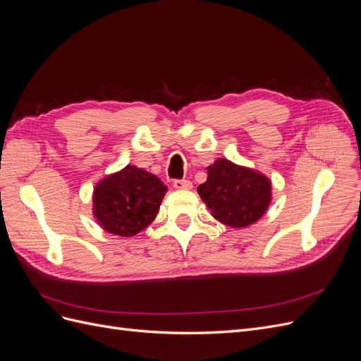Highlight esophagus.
<instances>
[{"label":"esophagus","mask_w":361,"mask_h":361,"mask_svg":"<svg viewBox=\"0 0 361 361\" xmlns=\"http://www.w3.org/2000/svg\"><path fill=\"white\" fill-rule=\"evenodd\" d=\"M173 187L176 190H190L192 187V183L188 179H174Z\"/></svg>","instance_id":"1"}]
</instances>
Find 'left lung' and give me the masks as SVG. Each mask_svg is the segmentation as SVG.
I'll use <instances>...</instances> for the list:
<instances>
[{"label": "left lung", "instance_id": "left-lung-1", "mask_svg": "<svg viewBox=\"0 0 361 361\" xmlns=\"http://www.w3.org/2000/svg\"><path fill=\"white\" fill-rule=\"evenodd\" d=\"M197 191L218 221L236 228L256 223L271 202V182L264 174L224 158L207 167V180Z\"/></svg>", "mask_w": 361, "mask_h": 361}]
</instances>
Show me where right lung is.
Listing matches in <instances>:
<instances>
[{
  "label": "right lung",
  "instance_id": "1",
  "mask_svg": "<svg viewBox=\"0 0 361 361\" xmlns=\"http://www.w3.org/2000/svg\"><path fill=\"white\" fill-rule=\"evenodd\" d=\"M167 187L154 174L126 166L97 183L93 211L106 232L133 236L155 220Z\"/></svg>",
  "mask_w": 361,
  "mask_h": 361
}]
</instances>
